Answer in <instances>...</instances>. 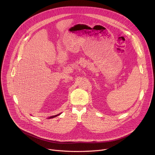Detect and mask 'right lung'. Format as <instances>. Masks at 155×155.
<instances>
[{
  "mask_svg": "<svg viewBox=\"0 0 155 155\" xmlns=\"http://www.w3.org/2000/svg\"><path fill=\"white\" fill-rule=\"evenodd\" d=\"M60 114H57V115H55V116H51V117H49V119H51V118H54V117H56V116H59Z\"/></svg>",
  "mask_w": 155,
  "mask_h": 155,
  "instance_id": "obj_1",
  "label": "right lung"
}]
</instances>
